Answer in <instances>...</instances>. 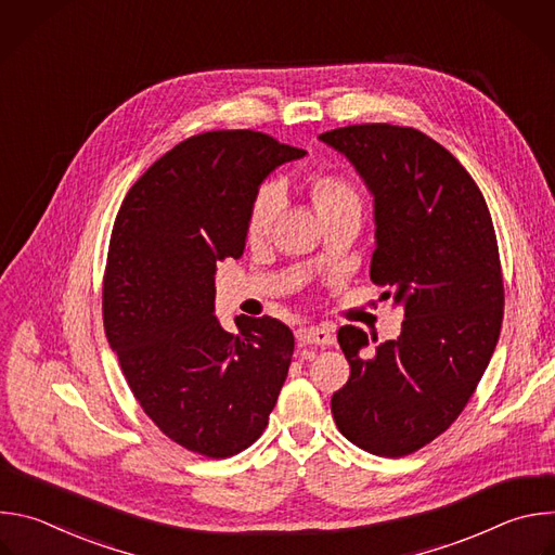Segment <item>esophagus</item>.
<instances>
[{"instance_id":"esophagus-1","label":"esophagus","mask_w":555,"mask_h":555,"mask_svg":"<svg viewBox=\"0 0 555 555\" xmlns=\"http://www.w3.org/2000/svg\"><path fill=\"white\" fill-rule=\"evenodd\" d=\"M296 340L300 345H319V347H332L334 334L327 327H300L296 332Z\"/></svg>"}]
</instances>
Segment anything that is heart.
Instances as JSON below:
<instances>
[{
	"instance_id": "1",
	"label": "heart",
	"mask_w": 555,
	"mask_h": 555,
	"mask_svg": "<svg viewBox=\"0 0 555 555\" xmlns=\"http://www.w3.org/2000/svg\"><path fill=\"white\" fill-rule=\"evenodd\" d=\"M307 184H309V195H311L315 208H319V212H325V210L336 208L347 202H360L356 186L338 173H330V171L311 173ZM281 202H283V193L276 182L261 184V189L257 191V195L253 199L250 212H248V234L250 236H261L270 230V225L274 223L276 215L281 210Z\"/></svg>"
}]
</instances>
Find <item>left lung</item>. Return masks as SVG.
<instances>
[{"instance_id":"1","label":"left lung","mask_w":555,"mask_h":555,"mask_svg":"<svg viewBox=\"0 0 555 555\" xmlns=\"http://www.w3.org/2000/svg\"><path fill=\"white\" fill-rule=\"evenodd\" d=\"M321 140L371 189V281L404 305L400 338L371 356L362 330L338 332L351 375L332 413L358 448L406 456L452 426L496 349L505 287L492 215L456 157L413 127L349 125Z\"/></svg>"}]
</instances>
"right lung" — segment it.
I'll return each mask as SVG.
<instances>
[{"mask_svg":"<svg viewBox=\"0 0 555 555\" xmlns=\"http://www.w3.org/2000/svg\"><path fill=\"white\" fill-rule=\"evenodd\" d=\"M305 151L253 129L191 135L155 160L116 215L103 323L146 417L171 441L225 459L266 430L294 353L270 315L221 330L215 263L240 259L263 178Z\"/></svg>","mask_w":555,"mask_h":555,"instance_id":"obj_1","label":"right lung"}]
</instances>
